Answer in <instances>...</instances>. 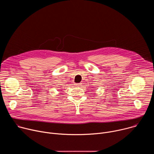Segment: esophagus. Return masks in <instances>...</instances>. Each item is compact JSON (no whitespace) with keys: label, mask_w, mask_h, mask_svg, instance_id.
Returning a JSON list of instances; mask_svg holds the SVG:
<instances>
[{"label":"esophagus","mask_w":154,"mask_h":154,"mask_svg":"<svg viewBox=\"0 0 154 154\" xmlns=\"http://www.w3.org/2000/svg\"><path fill=\"white\" fill-rule=\"evenodd\" d=\"M75 85H77V86H81V85H82V83H76V84H75Z\"/></svg>","instance_id":"obj_1"}]
</instances>
